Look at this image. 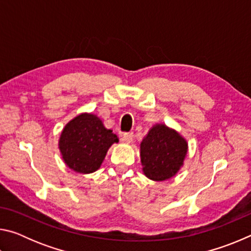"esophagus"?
I'll return each instance as SVG.
<instances>
[{
    "mask_svg": "<svg viewBox=\"0 0 251 251\" xmlns=\"http://www.w3.org/2000/svg\"><path fill=\"white\" fill-rule=\"evenodd\" d=\"M133 133L131 131H128V133H124L122 135V139L126 143H130L131 141H133Z\"/></svg>",
    "mask_w": 251,
    "mask_h": 251,
    "instance_id": "esophagus-1",
    "label": "esophagus"
}]
</instances>
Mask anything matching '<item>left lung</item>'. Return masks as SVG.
<instances>
[{
    "instance_id": "8db88e82",
    "label": "left lung",
    "mask_w": 251,
    "mask_h": 251,
    "mask_svg": "<svg viewBox=\"0 0 251 251\" xmlns=\"http://www.w3.org/2000/svg\"><path fill=\"white\" fill-rule=\"evenodd\" d=\"M188 144L176 130L155 125L141 144L143 172L151 180L163 181L176 175L184 164Z\"/></svg>"
}]
</instances>
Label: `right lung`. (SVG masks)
<instances>
[{"label":"right lung","instance_id":"add662e5","mask_svg":"<svg viewBox=\"0 0 251 251\" xmlns=\"http://www.w3.org/2000/svg\"><path fill=\"white\" fill-rule=\"evenodd\" d=\"M117 136L107 129L96 115L80 114L63 129L58 147L65 164L76 173L97 171Z\"/></svg>","mask_w":251,"mask_h":251}]
</instances>
